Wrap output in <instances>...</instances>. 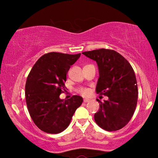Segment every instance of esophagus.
<instances>
[{
    "label": "esophagus",
    "instance_id": "obj_1",
    "mask_svg": "<svg viewBox=\"0 0 158 158\" xmlns=\"http://www.w3.org/2000/svg\"><path fill=\"white\" fill-rule=\"evenodd\" d=\"M90 100H89V99H86V98L84 99V102L85 103L89 102H90Z\"/></svg>",
    "mask_w": 158,
    "mask_h": 158
}]
</instances>
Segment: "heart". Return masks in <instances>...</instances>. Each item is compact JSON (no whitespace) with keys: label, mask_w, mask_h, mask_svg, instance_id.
Masks as SVG:
<instances>
[{"label":"heart","mask_w":158,"mask_h":158,"mask_svg":"<svg viewBox=\"0 0 158 158\" xmlns=\"http://www.w3.org/2000/svg\"><path fill=\"white\" fill-rule=\"evenodd\" d=\"M79 91L83 95H88L90 93V90L87 89H81Z\"/></svg>","instance_id":"b5f03b06"}]
</instances>
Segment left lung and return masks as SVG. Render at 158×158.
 I'll return each mask as SVG.
<instances>
[{
    "label": "left lung",
    "mask_w": 158,
    "mask_h": 158,
    "mask_svg": "<svg viewBox=\"0 0 158 158\" xmlns=\"http://www.w3.org/2000/svg\"><path fill=\"white\" fill-rule=\"evenodd\" d=\"M96 61L99 79L96 93L107 96L94 115L99 126L116 131L126 125L135 113L138 98L136 76L130 63L116 51L100 49L82 53Z\"/></svg>",
    "instance_id": "8db88e82"
}]
</instances>
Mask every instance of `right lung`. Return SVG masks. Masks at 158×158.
Here are the masks:
<instances>
[{"mask_svg":"<svg viewBox=\"0 0 158 158\" xmlns=\"http://www.w3.org/2000/svg\"><path fill=\"white\" fill-rule=\"evenodd\" d=\"M81 53H46L37 60L29 73L25 86L26 105L34 123L41 130L58 134L70 123L76 109L83 102L79 95L62 100L66 75Z\"/></svg>","mask_w":158,"mask_h":158,"instance_id":"1","label":"right lung"}]
</instances>
